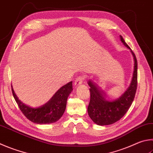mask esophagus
<instances>
[{
    "mask_svg": "<svg viewBox=\"0 0 153 153\" xmlns=\"http://www.w3.org/2000/svg\"><path fill=\"white\" fill-rule=\"evenodd\" d=\"M84 79V77L83 76H79L75 80V83L74 84L76 86H79V85H81L83 82V80Z\"/></svg>",
    "mask_w": 153,
    "mask_h": 153,
    "instance_id": "esophagus-1",
    "label": "esophagus"
}]
</instances>
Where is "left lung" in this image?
<instances>
[{
    "instance_id": "obj_1",
    "label": "left lung",
    "mask_w": 153,
    "mask_h": 153,
    "mask_svg": "<svg viewBox=\"0 0 153 153\" xmlns=\"http://www.w3.org/2000/svg\"><path fill=\"white\" fill-rule=\"evenodd\" d=\"M120 38L124 45L130 50L134 57V62L131 82L126 91L118 98L114 100H109L105 98L103 92L99 90L91 80H88V82L90 87V101L88 107V115L94 123L100 126L110 125L120 120L131 105L137 91V58L121 35H120Z\"/></svg>"
}]
</instances>
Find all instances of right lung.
Masks as SVG:
<instances>
[{
  "mask_svg": "<svg viewBox=\"0 0 153 153\" xmlns=\"http://www.w3.org/2000/svg\"><path fill=\"white\" fill-rule=\"evenodd\" d=\"M11 88L14 98L21 112L30 121L39 124H51L59 120L65 110L68 96L73 90L72 82H70L60 88L47 103L33 108L23 103L16 95L13 86Z\"/></svg>",
  "mask_w": 153,
  "mask_h": 153,
  "instance_id": "obj_1",
  "label": "right lung"
}]
</instances>
